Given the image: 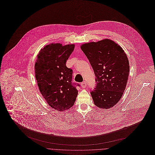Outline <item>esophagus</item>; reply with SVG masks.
Wrapping results in <instances>:
<instances>
[{
  "mask_svg": "<svg viewBox=\"0 0 155 155\" xmlns=\"http://www.w3.org/2000/svg\"><path fill=\"white\" fill-rule=\"evenodd\" d=\"M87 85V82H86V81H84V82H83L81 83V87H82V88H85Z\"/></svg>",
  "mask_w": 155,
  "mask_h": 155,
  "instance_id": "esophagus-1",
  "label": "esophagus"
}]
</instances>
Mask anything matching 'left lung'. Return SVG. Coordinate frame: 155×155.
I'll list each match as a JSON object with an SVG mask.
<instances>
[{
  "label": "left lung",
  "instance_id": "8db88e82",
  "mask_svg": "<svg viewBox=\"0 0 155 155\" xmlns=\"http://www.w3.org/2000/svg\"><path fill=\"white\" fill-rule=\"evenodd\" d=\"M95 75L96 85L91 91L94 104L107 109L121 98L130 71L129 61L123 49L106 39L81 45Z\"/></svg>",
  "mask_w": 155,
  "mask_h": 155
}]
</instances>
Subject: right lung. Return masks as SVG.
<instances>
[{
  "mask_svg": "<svg viewBox=\"0 0 155 155\" xmlns=\"http://www.w3.org/2000/svg\"><path fill=\"white\" fill-rule=\"evenodd\" d=\"M74 48L73 44H51L38 55L35 66L38 85L48 104L56 110L71 108L78 94L76 86L80 85L72 83L73 70L66 66Z\"/></svg>",
  "mask_w": 155,
  "mask_h": 155,
  "instance_id": "right-lung-1",
  "label": "right lung"
}]
</instances>
